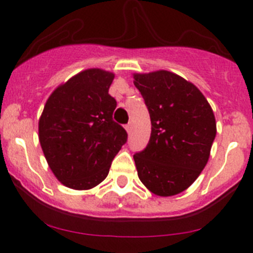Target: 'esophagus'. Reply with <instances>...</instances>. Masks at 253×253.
<instances>
[{
    "label": "esophagus",
    "mask_w": 253,
    "mask_h": 253,
    "mask_svg": "<svg viewBox=\"0 0 253 253\" xmlns=\"http://www.w3.org/2000/svg\"><path fill=\"white\" fill-rule=\"evenodd\" d=\"M125 129H126V131H128V133H130V131H131V124L125 125Z\"/></svg>",
    "instance_id": "1"
}]
</instances>
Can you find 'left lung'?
Here are the masks:
<instances>
[{
  "instance_id": "left-lung-1",
  "label": "left lung",
  "mask_w": 253,
  "mask_h": 253,
  "mask_svg": "<svg viewBox=\"0 0 253 253\" xmlns=\"http://www.w3.org/2000/svg\"><path fill=\"white\" fill-rule=\"evenodd\" d=\"M134 84L152 124L148 144L134 154L139 180L158 196L182 193L209 160L216 134L213 110L195 84L169 71L135 73Z\"/></svg>"
}]
</instances>
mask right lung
I'll return each instance as SVG.
<instances>
[{
    "instance_id": "obj_1",
    "label": "right lung",
    "mask_w": 253,
    "mask_h": 253,
    "mask_svg": "<svg viewBox=\"0 0 253 253\" xmlns=\"http://www.w3.org/2000/svg\"><path fill=\"white\" fill-rule=\"evenodd\" d=\"M114 73L91 68L53 91L39 119V142L55 177L69 189L88 190L106 178L128 134L113 120L109 95Z\"/></svg>"
}]
</instances>
